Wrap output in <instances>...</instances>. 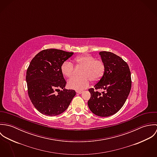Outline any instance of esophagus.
Here are the masks:
<instances>
[{
  "label": "esophagus",
  "mask_w": 157,
  "mask_h": 157,
  "mask_svg": "<svg viewBox=\"0 0 157 157\" xmlns=\"http://www.w3.org/2000/svg\"><path fill=\"white\" fill-rule=\"evenodd\" d=\"M76 92H77V94H80L82 93V90H76Z\"/></svg>",
  "instance_id": "34e87169"
}]
</instances>
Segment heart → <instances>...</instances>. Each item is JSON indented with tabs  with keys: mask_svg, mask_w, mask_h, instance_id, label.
Instances as JSON below:
<instances>
[{
	"mask_svg": "<svg viewBox=\"0 0 157 157\" xmlns=\"http://www.w3.org/2000/svg\"><path fill=\"white\" fill-rule=\"evenodd\" d=\"M75 65L78 67H83L81 77H74L67 82L69 88L76 90H81L87 88L92 82H98L103 77L105 71V65L101 60H96L90 55H83L77 57L74 59ZM62 73L67 78L74 75V68L71 62H64L61 66Z\"/></svg>",
	"mask_w": 157,
	"mask_h": 157,
	"instance_id": "b5f03b06",
	"label": "heart"
}]
</instances>
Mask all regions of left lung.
Wrapping results in <instances>:
<instances>
[{"label":"left lung","mask_w":157,"mask_h":157,"mask_svg":"<svg viewBox=\"0 0 157 157\" xmlns=\"http://www.w3.org/2000/svg\"><path fill=\"white\" fill-rule=\"evenodd\" d=\"M105 65V71L94 88L89 90L88 105L90 111L102 117L118 112L124 105L131 89V72L128 65L120 57L106 51L99 52ZM101 89V93L95 90Z\"/></svg>","instance_id":"1"}]
</instances>
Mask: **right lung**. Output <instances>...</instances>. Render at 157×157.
Wrapping results in <instances>:
<instances>
[{"label":"right lung","instance_id":"obj_1","mask_svg":"<svg viewBox=\"0 0 157 157\" xmlns=\"http://www.w3.org/2000/svg\"><path fill=\"white\" fill-rule=\"evenodd\" d=\"M73 54L48 49L39 52L30 62L26 75L28 95L41 113L51 117L61 114L75 95L74 90L65 88L67 82L61 71L62 63Z\"/></svg>","mask_w":157,"mask_h":157}]
</instances>
